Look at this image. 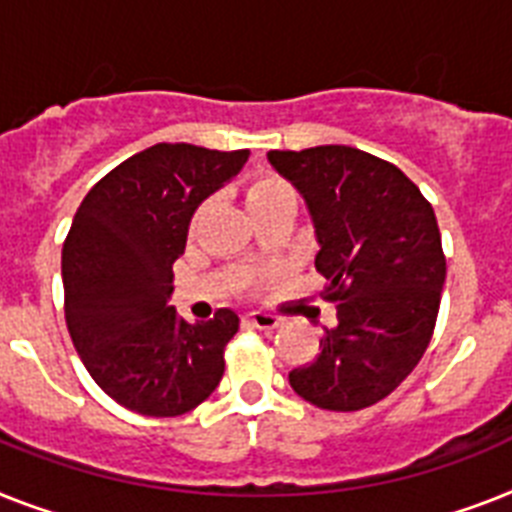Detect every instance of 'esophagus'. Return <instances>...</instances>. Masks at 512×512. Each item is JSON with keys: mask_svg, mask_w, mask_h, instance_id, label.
Returning <instances> with one entry per match:
<instances>
[{"mask_svg": "<svg viewBox=\"0 0 512 512\" xmlns=\"http://www.w3.org/2000/svg\"><path fill=\"white\" fill-rule=\"evenodd\" d=\"M246 322L251 324V327H256V329H264V332H272V329L282 327V324H285V319H282V316L266 314V311H251V314L246 316Z\"/></svg>", "mask_w": 512, "mask_h": 512, "instance_id": "1", "label": "esophagus"}]
</instances>
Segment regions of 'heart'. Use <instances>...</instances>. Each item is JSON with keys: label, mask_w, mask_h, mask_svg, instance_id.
<instances>
[{"label": "heart", "mask_w": 512, "mask_h": 512, "mask_svg": "<svg viewBox=\"0 0 512 512\" xmlns=\"http://www.w3.org/2000/svg\"><path fill=\"white\" fill-rule=\"evenodd\" d=\"M287 193H290V188L282 180H277V177H264V180L251 185V190H248V206L256 204V201H264V198L287 196Z\"/></svg>", "instance_id": "1"}]
</instances>
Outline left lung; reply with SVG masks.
I'll list each match as a JSON object with an SVG mask.
<instances>
[{
  "label": "left lung",
  "instance_id": "8db88e82",
  "mask_svg": "<svg viewBox=\"0 0 512 512\" xmlns=\"http://www.w3.org/2000/svg\"><path fill=\"white\" fill-rule=\"evenodd\" d=\"M298 188L314 225L322 295L337 301L319 356L290 387L324 411H361L387 398L424 356L445 285L437 217L390 162L350 146L269 151Z\"/></svg>",
  "mask_w": 512,
  "mask_h": 512
}]
</instances>
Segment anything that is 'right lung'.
I'll return each mask as SVG.
<instances>
[{
	"label": "right lung",
	"mask_w": 512,
	"mask_h": 512,
	"mask_svg": "<svg viewBox=\"0 0 512 512\" xmlns=\"http://www.w3.org/2000/svg\"><path fill=\"white\" fill-rule=\"evenodd\" d=\"M248 162V151L156 143L88 190L62 246L65 319L101 390L143 416H180L225 374L238 314L185 322L170 306L172 264L190 219Z\"/></svg>",
	"instance_id": "obj_1"
}]
</instances>
